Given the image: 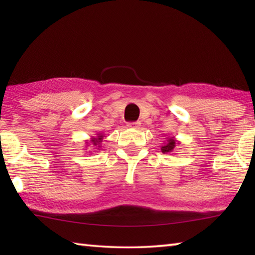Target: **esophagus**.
<instances>
[{"mask_svg":"<svg viewBox=\"0 0 255 255\" xmlns=\"http://www.w3.org/2000/svg\"><path fill=\"white\" fill-rule=\"evenodd\" d=\"M128 127L132 129H139L140 128V123L133 122V123H128Z\"/></svg>","mask_w":255,"mask_h":255,"instance_id":"obj_1","label":"esophagus"}]
</instances>
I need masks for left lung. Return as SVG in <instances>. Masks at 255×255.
<instances>
[{
	"instance_id": "left-lung-1",
	"label": "left lung",
	"mask_w": 255,
	"mask_h": 255,
	"mask_svg": "<svg viewBox=\"0 0 255 255\" xmlns=\"http://www.w3.org/2000/svg\"><path fill=\"white\" fill-rule=\"evenodd\" d=\"M176 144H179V141L175 139L174 137H167L166 140L163 143V146L161 147L162 153L167 154V153H173L175 149Z\"/></svg>"
}]
</instances>
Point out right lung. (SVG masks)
Segmentation results:
<instances>
[{
  "label": "right lung",
  "instance_id": "add662e5",
  "mask_svg": "<svg viewBox=\"0 0 255 255\" xmlns=\"http://www.w3.org/2000/svg\"><path fill=\"white\" fill-rule=\"evenodd\" d=\"M103 137H105V135H103V133H101V132L97 133V136H92L91 139H89V140L85 141L86 146H91L92 144L93 146L91 147H93L94 150H100V148L102 147L101 143H102V140H103Z\"/></svg>",
  "mask_w": 255,
  "mask_h": 255
}]
</instances>
